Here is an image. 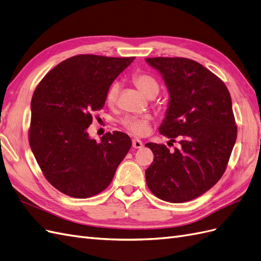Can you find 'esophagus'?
Returning a JSON list of instances; mask_svg holds the SVG:
<instances>
[{"label":"esophagus","mask_w":261,"mask_h":261,"mask_svg":"<svg viewBox=\"0 0 261 261\" xmlns=\"http://www.w3.org/2000/svg\"><path fill=\"white\" fill-rule=\"evenodd\" d=\"M132 146H133V148H135V149H141L142 146H143V143H142L141 140L133 139V140H132Z\"/></svg>","instance_id":"34e87169"}]
</instances>
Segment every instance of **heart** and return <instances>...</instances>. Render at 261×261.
<instances>
[{
    "label": "heart",
    "instance_id": "1",
    "mask_svg": "<svg viewBox=\"0 0 261 261\" xmlns=\"http://www.w3.org/2000/svg\"><path fill=\"white\" fill-rule=\"evenodd\" d=\"M133 82L138 88L141 90L145 96L149 98H154L160 91V85L158 80L149 73H137L133 76ZM120 85L115 82L112 83L106 92V103L108 106H115L119 96ZM150 118L148 116L137 117V116H125L121 119V124L131 132L132 135L143 136L148 131Z\"/></svg>",
    "mask_w": 261,
    "mask_h": 261
}]
</instances>
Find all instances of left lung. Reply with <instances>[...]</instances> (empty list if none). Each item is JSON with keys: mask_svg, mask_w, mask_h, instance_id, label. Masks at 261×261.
Returning <instances> with one entry per match:
<instances>
[{"mask_svg": "<svg viewBox=\"0 0 261 261\" xmlns=\"http://www.w3.org/2000/svg\"><path fill=\"white\" fill-rule=\"evenodd\" d=\"M161 73L170 93L159 132L179 148L146 143L154 160L146 184L160 199L184 203L212 189L223 176L237 138L227 87L203 65L182 57L146 58Z\"/></svg>", "mask_w": 261, "mask_h": 261, "instance_id": "left-lung-1", "label": "left lung"}]
</instances>
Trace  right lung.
<instances>
[{
	"mask_svg": "<svg viewBox=\"0 0 261 261\" xmlns=\"http://www.w3.org/2000/svg\"><path fill=\"white\" fill-rule=\"evenodd\" d=\"M135 57L77 55L54 67L33 93L29 141L45 178L64 194L88 198L108 188L130 150L128 135L87 129L106 92Z\"/></svg>",
	"mask_w": 261,
	"mask_h": 261,
	"instance_id": "1",
	"label": "right lung"
}]
</instances>
